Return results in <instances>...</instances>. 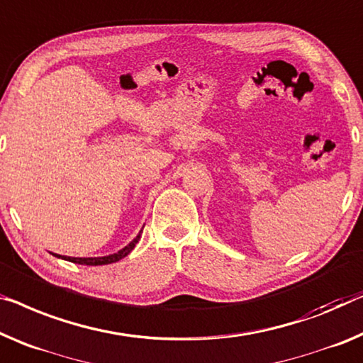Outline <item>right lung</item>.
I'll list each match as a JSON object with an SVG mask.
<instances>
[{"instance_id": "right-lung-1", "label": "right lung", "mask_w": 363, "mask_h": 363, "mask_svg": "<svg viewBox=\"0 0 363 363\" xmlns=\"http://www.w3.org/2000/svg\"><path fill=\"white\" fill-rule=\"evenodd\" d=\"M140 238H142V231L137 235V238H133L132 241L128 242L125 247H122L121 251L109 254V256H101V257H69V256H60V254H53L55 257H60L63 261H69V262H74V264H81V266H104V264H112V262H117L121 261L127 256V254L133 250L135 245H137Z\"/></svg>"}]
</instances>
